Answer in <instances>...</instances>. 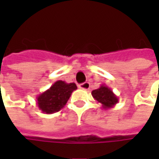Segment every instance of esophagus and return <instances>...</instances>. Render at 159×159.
<instances>
[{
  "label": "esophagus",
  "instance_id": "34e87169",
  "mask_svg": "<svg viewBox=\"0 0 159 159\" xmlns=\"http://www.w3.org/2000/svg\"><path fill=\"white\" fill-rule=\"evenodd\" d=\"M89 87H90V84L89 82H84L80 85H79V88L83 89V90H89Z\"/></svg>",
  "mask_w": 159,
  "mask_h": 159
}]
</instances>
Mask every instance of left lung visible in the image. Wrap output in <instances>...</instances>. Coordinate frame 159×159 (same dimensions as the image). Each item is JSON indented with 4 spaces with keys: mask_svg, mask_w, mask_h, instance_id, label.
<instances>
[{
    "mask_svg": "<svg viewBox=\"0 0 159 159\" xmlns=\"http://www.w3.org/2000/svg\"><path fill=\"white\" fill-rule=\"evenodd\" d=\"M92 96L98 102L102 104V109H111L119 102V98L112 92V90L105 86L104 84L101 85L99 89L92 91Z\"/></svg>",
    "mask_w": 159,
    "mask_h": 159,
    "instance_id": "obj_1",
    "label": "left lung"
}]
</instances>
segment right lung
Returning <instances> with one entry per match:
<instances>
[{
    "label": "right lung",
    "mask_w": 159,
    "mask_h": 159,
    "mask_svg": "<svg viewBox=\"0 0 159 159\" xmlns=\"http://www.w3.org/2000/svg\"><path fill=\"white\" fill-rule=\"evenodd\" d=\"M76 89L75 83L57 80L48 90L37 96L38 108L46 114L57 112L64 108L71 93Z\"/></svg>",
    "instance_id": "1"
}]
</instances>
